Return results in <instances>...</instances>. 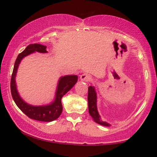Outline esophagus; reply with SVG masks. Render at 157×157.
Instances as JSON below:
<instances>
[{"mask_svg": "<svg viewBox=\"0 0 157 157\" xmlns=\"http://www.w3.org/2000/svg\"><path fill=\"white\" fill-rule=\"evenodd\" d=\"M80 79L82 81L89 82L91 79V76L89 75V74H87V73H84L80 76Z\"/></svg>", "mask_w": 157, "mask_h": 157, "instance_id": "esophagus-1", "label": "esophagus"}]
</instances>
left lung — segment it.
<instances>
[{
	"label": "left lung",
	"instance_id": "8db88e82",
	"mask_svg": "<svg viewBox=\"0 0 157 157\" xmlns=\"http://www.w3.org/2000/svg\"><path fill=\"white\" fill-rule=\"evenodd\" d=\"M88 105L89 114L94 119V121L98 124L103 126H110V124L107 122H104L100 120V116L98 113L97 109V95L94 86H90L88 89Z\"/></svg>",
	"mask_w": 157,
	"mask_h": 157
}]
</instances>
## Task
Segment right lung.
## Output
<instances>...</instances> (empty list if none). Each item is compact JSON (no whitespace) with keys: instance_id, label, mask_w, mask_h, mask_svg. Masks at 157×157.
<instances>
[{"instance_id":"right-lung-1","label":"right lung","mask_w":157,"mask_h":157,"mask_svg":"<svg viewBox=\"0 0 157 157\" xmlns=\"http://www.w3.org/2000/svg\"><path fill=\"white\" fill-rule=\"evenodd\" d=\"M34 52L46 53V46L39 44H30L22 52L18 55L14 63V69H13L11 84H10L12 96L17 107L30 118L39 121L51 122L59 118L62 113L63 107L61 100L63 95L70 91L76 84L78 77L75 75L61 77L58 82L55 98L50 104L43 106H33L28 105L25 101H23L18 94L15 78L21 61L23 59V58Z\"/></svg>"}]
</instances>
